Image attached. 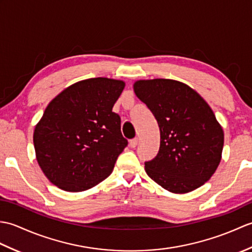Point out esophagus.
<instances>
[{
    "instance_id": "1",
    "label": "esophagus",
    "mask_w": 252,
    "mask_h": 252,
    "mask_svg": "<svg viewBox=\"0 0 252 252\" xmlns=\"http://www.w3.org/2000/svg\"><path fill=\"white\" fill-rule=\"evenodd\" d=\"M137 143H138V138H133V140L130 141V146L132 148H135L137 146Z\"/></svg>"
}]
</instances>
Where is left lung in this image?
I'll return each instance as SVG.
<instances>
[{
	"label": "left lung",
	"instance_id": "1",
	"mask_svg": "<svg viewBox=\"0 0 252 252\" xmlns=\"http://www.w3.org/2000/svg\"><path fill=\"white\" fill-rule=\"evenodd\" d=\"M133 89L160 129L159 152L145 162L147 175L174 194L205 184L220 164L224 144L223 129L210 106L175 80H138Z\"/></svg>",
	"mask_w": 252,
	"mask_h": 252
}]
</instances>
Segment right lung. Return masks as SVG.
Returning <instances> with one entry per match:
<instances>
[{"instance_id":"add662e5","label":"right lung","mask_w":252,"mask_h":252,"mask_svg":"<svg viewBox=\"0 0 252 252\" xmlns=\"http://www.w3.org/2000/svg\"><path fill=\"white\" fill-rule=\"evenodd\" d=\"M126 83L92 78L68 87L47 105L33 132L35 157L52 184L83 191L108 178L127 145L112 111Z\"/></svg>"}]
</instances>
